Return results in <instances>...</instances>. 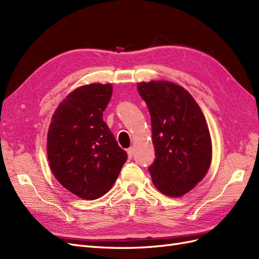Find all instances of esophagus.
Returning <instances> with one entry per match:
<instances>
[{"instance_id":"obj_1","label":"esophagus","mask_w":259,"mask_h":259,"mask_svg":"<svg viewBox=\"0 0 259 259\" xmlns=\"http://www.w3.org/2000/svg\"><path fill=\"white\" fill-rule=\"evenodd\" d=\"M127 154H128V158L131 159L132 158V156H133V154H134V148H128L127 149Z\"/></svg>"}]
</instances>
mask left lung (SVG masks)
<instances>
[{
    "label": "left lung",
    "instance_id": "8db88e82",
    "mask_svg": "<svg viewBox=\"0 0 259 259\" xmlns=\"http://www.w3.org/2000/svg\"><path fill=\"white\" fill-rule=\"evenodd\" d=\"M151 116L154 162L148 167L156 189L168 197L189 192L207 173L211 140L205 117L182 86L166 81L138 84Z\"/></svg>",
    "mask_w": 259,
    "mask_h": 259
}]
</instances>
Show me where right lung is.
Listing matches in <instances>:
<instances>
[{
  "label": "right lung",
  "instance_id": "add662e5",
  "mask_svg": "<svg viewBox=\"0 0 259 259\" xmlns=\"http://www.w3.org/2000/svg\"><path fill=\"white\" fill-rule=\"evenodd\" d=\"M111 95V84L81 86L58 106L49 128L48 156L54 176L85 200L110 190L127 160L103 120Z\"/></svg>",
  "mask_w": 259,
  "mask_h": 259
}]
</instances>
